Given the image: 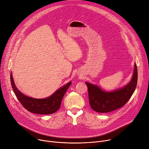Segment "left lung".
Instances as JSON below:
<instances>
[{
    "label": "left lung",
    "mask_w": 149,
    "mask_h": 149,
    "mask_svg": "<svg viewBox=\"0 0 149 149\" xmlns=\"http://www.w3.org/2000/svg\"><path fill=\"white\" fill-rule=\"evenodd\" d=\"M138 71L135 63L131 80L123 87L111 92L104 91L97 85L86 82L88 100L93 110L98 113H108L123 107L134 93L137 84Z\"/></svg>",
    "instance_id": "1"
}]
</instances>
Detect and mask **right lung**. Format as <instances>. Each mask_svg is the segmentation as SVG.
Masks as SVG:
<instances>
[{
  "label": "right lung",
  "mask_w": 149,
  "mask_h": 149,
  "mask_svg": "<svg viewBox=\"0 0 149 149\" xmlns=\"http://www.w3.org/2000/svg\"><path fill=\"white\" fill-rule=\"evenodd\" d=\"M11 82L13 91L21 104L30 112L38 114H51L56 112L61 107L62 100L69 87V81L58 89L51 96L43 99H36L27 96L22 93L15 86L12 72Z\"/></svg>",
  "instance_id": "1"
}]
</instances>
